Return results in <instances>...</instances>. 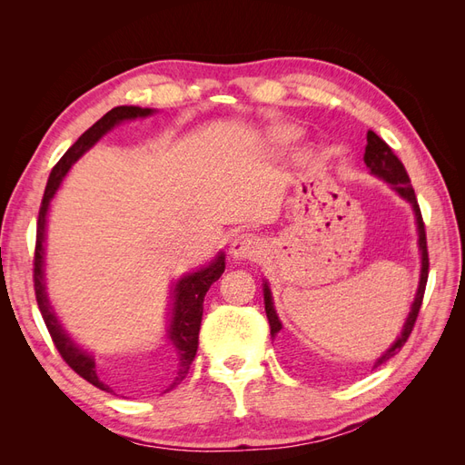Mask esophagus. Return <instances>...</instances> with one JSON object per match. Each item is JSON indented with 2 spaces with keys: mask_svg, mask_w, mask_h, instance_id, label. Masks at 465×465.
Here are the masks:
<instances>
[{
  "mask_svg": "<svg viewBox=\"0 0 465 465\" xmlns=\"http://www.w3.org/2000/svg\"><path fill=\"white\" fill-rule=\"evenodd\" d=\"M262 254V242L254 234L236 236L231 244V256L234 260H256Z\"/></svg>",
  "mask_w": 465,
  "mask_h": 465,
  "instance_id": "34e87169",
  "label": "esophagus"
}]
</instances>
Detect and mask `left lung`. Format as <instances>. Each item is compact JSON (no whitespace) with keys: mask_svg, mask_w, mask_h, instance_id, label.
<instances>
[{"mask_svg":"<svg viewBox=\"0 0 465 465\" xmlns=\"http://www.w3.org/2000/svg\"><path fill=\"white\" fill-rule=\"evenodd\" d=\"M364 164L369 166V171L372 174H376L378 178L386 180L388 184L393 186L403 200H407L413 207L415 213V221H417V231H419V250H420V279H419V289L415 292V301L411 304V312L407 316L403 330L398 335V340L393 341V345L386 351V353L376 359L374 369H378L380 364H384L386 361H390L393 355H398L401 347L405 345V341L410 340V335L413 331V326L417 322L420 304H423V297H425V287H427V279H429V250H427V234H425V223H423V215H420V209L415 198V190L411 188V180L407 176V171L403 163L393 154V151L390 149V145L380 139L372 130H369L367 134V149H364ZM263 302H265V314L267 320H270V330H272V337H275L281 330V322L277 318V312L273 308V299H272V291L267 287V283H263Z\"/></svg>","mask_w":465,"mask_h":465,"instance_id":"obj_1","label":"left lung"}]
</instances>
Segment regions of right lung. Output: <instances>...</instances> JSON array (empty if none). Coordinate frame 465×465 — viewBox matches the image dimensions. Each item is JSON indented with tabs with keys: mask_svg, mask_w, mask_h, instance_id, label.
<instances>
[{
	"mask_svg": "<svg viewBox=\"0 0 465 465\" xmlns=\"http://www.w3.org/2000/svg\"><path fill=\"white\" fill-rule=\"evenodd\" d=\"M154 110L151 108H139V106H116L93 124L91 128L83 134L77 142L65 151L64 157L58 161L52 168L48 184L45 190V198H42L40 211H38V223H36V246H35V270H33V279H35V294H36V302L40 308V314L45 318L46 328L50 331L52 341L58 349V353L62 359L72 367L81 378H85L87 382L93 386L101 388L104 391H112L108 384H104L101 376L96 372V362L94 357L89 353V351L81 349L72 337L67 335V331L62 328V323L58 322V316L52 311L48 294H46V283H45V238H46V215H48V207L54 198L55 190L60 188L64 176L67 174L72 164L81 157L83 153L89 151L98 139H101L106 132H110L114 125H118L124 120H134V118H145L153 114ZM224 272V254L219 252L217 258L211 262L209 265L202 267V270L188 273L182 277L178 283L174 285L173 291V318L171 323H168V341L173 343L176 351V374L173 378V384L168 386V390H173L178 386L182 380L186 378L190 364L198 353V337H200V326H202V316H203V299L209 287L215 283V281L223 275ZM166 390V391H168Z\"/></svg>",
	"mask_w": 465,
	"mask_h": 465,
	"instance_id": "add662e5",
	"label": "right lung"
}]
</instances>
